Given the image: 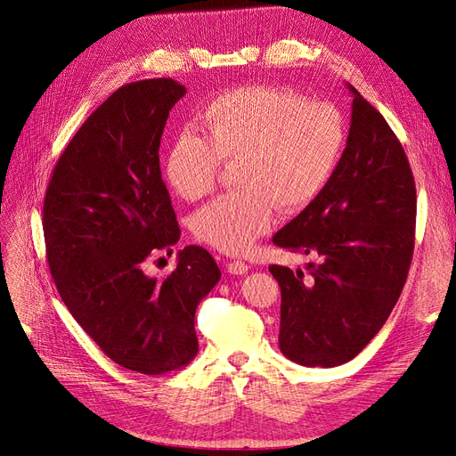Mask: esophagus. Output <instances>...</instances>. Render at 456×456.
I'll return each mask as SVG.
<instances>
[{
  "instance_id": "obj_1",
  "label": "esophagus",
  "mask_w": 456,
  "mask_h": 456,
  "mask_svg": "<svg viewBox=\"0 0 456 456\" xmlns=\"http://www.w3.org/2000/svg\"><path fill=\"white\" fill-rule=\"evenodd\" d=\"M227 272L231 275H244L248 272V265L244 261H231L227 263Z\"/></svg>"
}]
</instances>
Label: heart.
<instances>
[{
    "label": "heart",
    "instance_id": "1",
    "mask_svg": "<svg viewBox=\"0 0 456 456\" xmlns=\"http://www.w3.org/2000/svg\"><path fill=\"white\" fill-rule=\"evenodd\" d=\"M169 147L164 173L186 201L212 191L222 162H236V186L191 216L197 240L225 253L248 249L283 212L307 207L328 184L345 145V123L330 102L272 86H244L210 98Z\"/></svg>",
    "mask_w": 456,
    "mask_h": 456
}]
</instances>
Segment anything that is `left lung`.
Returning a JSON list of instances; mask_svg holds the SVG:
<instances>
[{
  "instance_id": "obj_1",
  "label": "left lung",
  "mask_w": 456,
  "mask_h": 456,
  "mask_svg": "<svg viewBox=\"0 0 456 456\" xmlns=\"http://www.w3.org/2000/svg\"><path fill=\"white\" fill-rule=\"evenodd\" d=\"M352 93L346 147L328 184L273 234L316 263L268 270L281 289L280 348L305 367L354 360L386 324L406 283L415 236V183L386 118Z\"/></svg>"
}]
</instances>
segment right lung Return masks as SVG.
I'll return each instance as SVG.
<instances>
[{"label": "right lung", "mask_w": 456, "mask_h": 456, "mask_svg": "<svg viewBox=\"0 0 456 456\" xmlns=\"http://www.w3.org/2000/svg\"><path fill=\"white\" fill-rule=\"evenodd\" d=\"M184 94L169 77L117 89L57 160L43 208L50 272L74 321L110 360L154 376L195 358V309L222 277L200 246L181 249L166 277L145 272L181 239L158 149Z\"/></svg>", "instance_id": "add662e5"}]
</instances>
